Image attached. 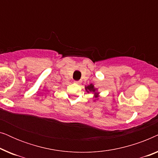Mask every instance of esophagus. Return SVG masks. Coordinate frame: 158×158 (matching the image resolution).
<instances>
[{
    "label": "esophagus",
    "instance_id": "esophagus-1",
    "mask_svg": "<svg viewBox=\"0 0 158 158\" xmlns=\"http://www.w3.org/2000/svg\"><path fill=\"white\" fill-rule=\"evenodd\" d=\"M75 83H76V84H80V83H81V82H80L79 81H75Z\"/></svg>",
    "mask_w": 158,
    "mask_h": 158
}]
</instances>
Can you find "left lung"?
<instances>
[{
	"mask_svg": "<svg viewBox=\"0 0 158 158\" xmlns=\"http://www.w3.org/2000/svg\"><path fill=\"white\" fill-rule=\"evenodd\" d=\"M85 90L86 91L89 93V91L90 92H94L95 94H96V96H95V98H98V94H96V89L94 88V86L93 84H90V85H89L88 86H86L85 87Z\"/></svg>",
	"mask_w": 158,
	"mask_h": 158,
	"instance_id": "8db88e82",
	"label": "left lung"
}]
</instances>
